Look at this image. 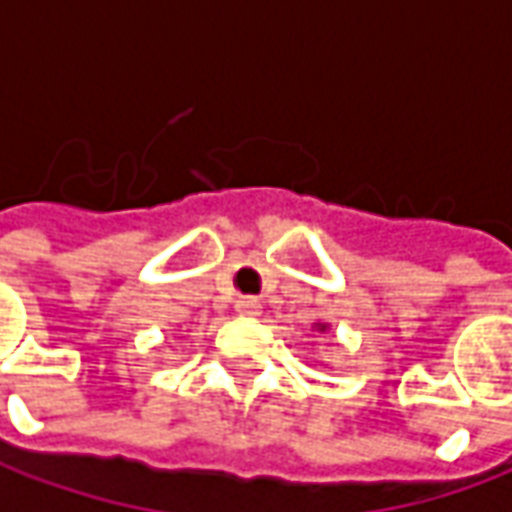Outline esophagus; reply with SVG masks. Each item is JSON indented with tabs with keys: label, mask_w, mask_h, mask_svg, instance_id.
<instances>
[{
	"label": "esophagus",
	"mask_w": 512,
	"mask_h": 512,
	"mask_svg": "<svg viewBox=\"0 0 512 512\" xmlns=\"http://www.w3.org/2000/svg\"><path fill=\"white\" fill-rule=\"evenodd\" d=\"M235 307H238L241 316H257V313H260V302H257L255 296H241V299L235 302Z\"/></svg>",
	"instance_id": "esophagus-1"
}]
</instances>
